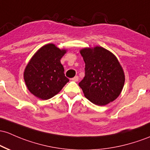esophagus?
Instances as JSON below:
<instances>
[{
  "label": "esophagus",
  "instance_id": "esophagus-1",
  "mask_svg": "<svg viewBox=\"0 0 150 150\" xmlns=\"http://www.w3.org/2000/svg\"><path fill=\"white\" fill-rule=\"evenodd\" d=\"M72 81H74V82H78V80H79V78H78V76H75V77H74L73 78H72Z\"/></svg>",
  "mask_w": 150,
  "mask_h": 150
}]
</instances>
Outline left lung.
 Instances as JSON below:
<instances>
[{"mask_svg":"<svg viewBox=\"0 0 150 150\" xmlns=\"http://www.w3.org/2000/svg\"><path fill=\"white\" fill-rule=\"evenodd\" d=\"M80 52L85 63V75L79 86L85 98L99 106L116 100L125 80L124 70L117 57L100 46L85 47Z\"/></svg>","mask_w":150,"mask_h":150,"instance_id":"left-lung-1","label":"left lung"}]
</instances>
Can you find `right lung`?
<instances>
[{
  "label": "right lung",
  "mask_w": 150,
  "mask_h": 150,
  "mask_svg": "<svg viewBox=\"0 0 150 150\" xmlns=\"http://www.w3.org/2000/svg\"><path fill=\"white\" fill-rule=\"evenodd\" d=\"M66 52L67 50L60 49L55 44H47L34 54L26 65L25 83L29 91L38 98L50 99L69 82L60 62Z\"/></svg>",
  "instance_id": "obj_1"
}]
</instances>
